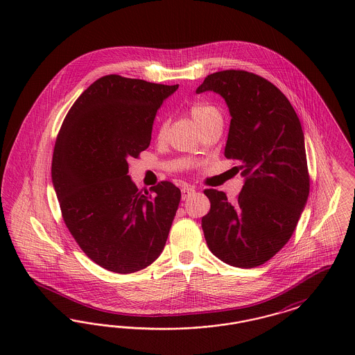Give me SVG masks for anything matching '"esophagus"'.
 <instances>
[{"label": "esophagus", "mask_w": 355, "mask_h": 355, "mask_svg": "<svg viewBox=\"0 0 355 355\" xmlns=\"http://www.w3.org/2000/svg\"><path fill=\"white\" fill-rule=\"evenodd\" d=\"M194 191H196V187L187 185L184 186V187H182V200H186L187 197H190Z\"/></svg>", "instance_id": "esophagus-1"}]
</instances>
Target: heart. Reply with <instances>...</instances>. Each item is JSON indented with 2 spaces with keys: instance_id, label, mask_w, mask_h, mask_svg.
<instances>
[{
  "instance_id": "b5f03b06",
  "label": "heart",
  "mask_w": 355,
  "mask_h": 355,
  "mask_svg": "<svg viewBox=\"0 0 355 355\" xmlns=\"http://www.w3.org/2000/svg\"><path fill=\"white\" fill-rule=\"evenodd\" d=\"M189 113L200 128H202L203 125H206L213 119H220V110L214 105L207 102H193L189 106ZM165 133H166V123L161 122L157 129V138L162 139L165 137Z\"/></svg>"
}]
</instances>
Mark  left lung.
Instances as JSON below:
<instances>
[{"mask_svg":"<svg viewBox=\"0 0 355 355\" xmlns=\"http://www.w3.org/2000/svg\"><path fill=\"white\" fill-rule=\"evenodd\" d=\"M218 93L232 121L225 157L234 159L245 184L234 203L206 189L210 211L202 230L210 252L227 265L250 269L268 262L293 236L310 191L304 138L286 96L245 70H222L196 93Z\"/></svg>","mask_w":355,"mask_h":355,"instance_id":"obj_1","label":"left lung"}]
</instances>
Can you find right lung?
Masks as SVG:
<instances>
[{
    "label": "right lung",
    "mask_w": 355,
    "mask_h": 355,
    "mask_svg": "<svg viewBox=\"0 0 355 355\" xmlns=\"http://www.w3.org/2000/svg\"><path fill=\"white\" fill-rule=\"evenodd\" d=\"M178 85L103 76L73 103L57 135L51 181L78 246L103 269L142 270L162 253L181 190L169 181L137 189L129 158L152 139L153 122Z\"/></svg>",
    "instance_id": "add662e5"
}]
</instances>
